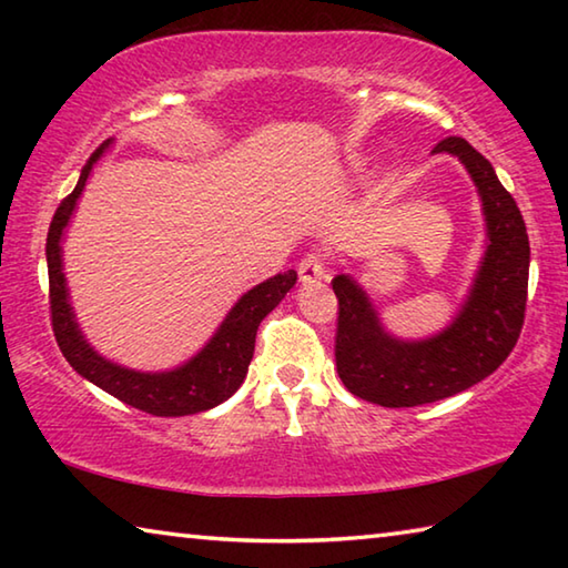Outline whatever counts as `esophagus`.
<instances>
[{
    "instance_id": "esophagus-1",
    "label": "esophagus",
    "mask_w": 568,
    "mask_h": 568,
    "mask_svg": "<svg viewBox=\"0 0 568 568\" xmlns=\"http://www.w3.org/2000/svg\"><path fill=\"white\" fill-rule=\"evenodd\" d=\"M297 275H301L303 285H318L323 281H328V267H325L318 253H311L303 257L301 265H297Z\"/></svg>"
}]
</instances>
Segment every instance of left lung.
<instances>
[{
	"label": "left lung",
	"mask_w": 568,
	"mask_h": 568,
	"mask_svg": "<svg viewBox=\"0 0 568 568\" xmlns=\"http://www.w3.org/2000/svg\"><path fill=\"white\" fill-rule=\"evenodd\" d=\"M454 155L474 180L486 220V250L456 318L428 338L386 331L368 293L351 275H335L338 333L335 365L353 396L386 408H413L476 386L501 365L521 335L528 287L526 223L516 200L480 152L446 138L434 155Z\"/></svg>",
	"instance_id": "8db88e82"
}]
</instances>
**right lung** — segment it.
<instances>
[{"label": "right lung", "instance_id": "1", "mask_svg": "<svg viewBox=\"0 0 568 568\" xmlns=\"http://www.w3.org/2000/svg\"><path fill=\"white\" fill-rule=\"evenodd\" d=\"M112 140L92 152L88 165L82 168L74 190L67 195L52 217L47 233V273H50V307L52 331L67 363L110 396L120 398L132 408H140L152 416H192L220 406L243 386L247 365L253 361L257 325L273 307L283 301L295 285L297 273L285 271L267 277L261 285L250 287L240 301L230 307L225 321L213 333L203 348L190 361L170 371H134L108 361L92 348L77 323L74 307L70 303V287L64 277L62 240L64 230L74 215L77 200L92 175V168L110 150Z\"/></svg>", "mask_w": 568, "mask_h": 568}]
</instances>
